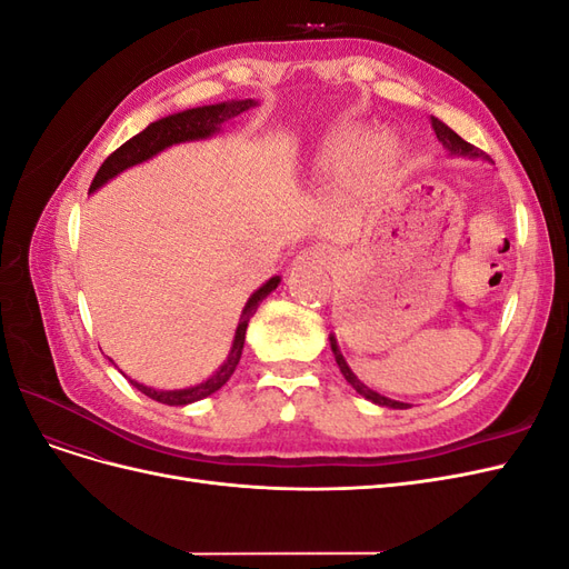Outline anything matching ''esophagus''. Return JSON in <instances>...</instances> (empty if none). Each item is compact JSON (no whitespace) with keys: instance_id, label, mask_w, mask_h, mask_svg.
<instances>
[{"instance_id":"obj_1","label":"esophagus","mask_w":569,"mask_h":569,"mask_svg":"<svg viewBox=\"0 0 569 569\" xmlns=\"http://www.w3.org/2000/svg\"><path fill=\"white\" fill-rule=\"evenodd\" d=\"M327 261H330V258H327V253L322 251V249H316V247H311V249H303L299 256H297V263H320V266H325Z\"/></svg>"}]
</instances>
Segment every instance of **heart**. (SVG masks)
Returning a JSON list of instances; mask_svg holds the SVG:
<instances>
[{
	"label": "heart",
	"mask_w": 569,
	"mask_h": 569,
	"mask_svg": "<svg viewBox=\"0 0 569 569\" xmlns=\"http://www.w3.org/2000/svg\"><path fill=\"white\" fill-rule=\"evenodd\" d=\"M399 157V142L389 132H370L360 140V130L349 126L327 137L316 161L325 173L347 176L351 187L375 192L393 182Z\"/></svg>",
	"instance_id": "heart-1"
}]
</instances>
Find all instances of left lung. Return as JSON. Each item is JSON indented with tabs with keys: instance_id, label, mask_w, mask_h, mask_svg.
Here are the masks:
<instances>
[{
	"instance_id": "1",
	"label": "left lung",
	"mask_w": 569,
	"mask_h": 569,
	"mask_svg": "<svg viewBox=\"0 0 569 569\" xmlns=\"http://www.w3.org/2000/svg\"><path fill=\"white\" fill-rule=\"evenodd\" d=\"M432 128H435V132H437V137H439V142L446 147V151H449L451 157H468V159H481V161H489V157H487L485 151L477 149V147H475V144H470V142H465L460 134H456L449 126L441 123V120H439V118H435V116H432ZM330 347H332V353H335V360H337V366H339L341 375L347 377V382H349V385H351L360 396H366L368 401H372V403H377V406H385V408H399V410L408 408V403L387 399V396L377 393V391H372L370 387H366L363 382H360L358 377L353 375V370L349 368L347 360H343V356H341V351H339V347H337V339H335V335H330Z\"/></svg>"
}]
</instances>
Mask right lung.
Returning a JSON list of instances; mask_svg holds the SVG:
<instances>
[{
    "label": "right lung",
    "instance_id": "right-lung-1",
    "mask_svg": "<svg viewBox=\"0 0 569 569\" xmlns=\"http://www.w3.org/2000/svg\"><path fill=\"white\" fill-rule=\"evenodd\" d=\"M258 107L256 99H232V101H220V104H211V107H197V109H187L173 116H166L161 120H153L151 126H147L140 134H134L132 140H128L126 144H120L111 157L99 166L97 176L90 184V192H97L101 184H107L111 178H116L118 173H123L126 168H132L142 161H149L151 157H157L159 151L180 144V142H192V140H206V137L216 134L226 123H232V118H237L239 113H244L249 109ZM280 284V274H274L263 287H258L253 295L249 297L242 316H239L237 330H234V339H232V349L228 353V360L222 363L209 380L187 387V389H153V387H144L140 382L130 380L132 387L140 389L149 399L166 403V406H187L206 399L213 391H218L222 385H226L239 358H242V349H244V337H247V327L249 320L253 318L258 303H261L270 291Z\"/></svg>",
    "mask_w": 569,
    "mask_h": 569
}]
</instances>
